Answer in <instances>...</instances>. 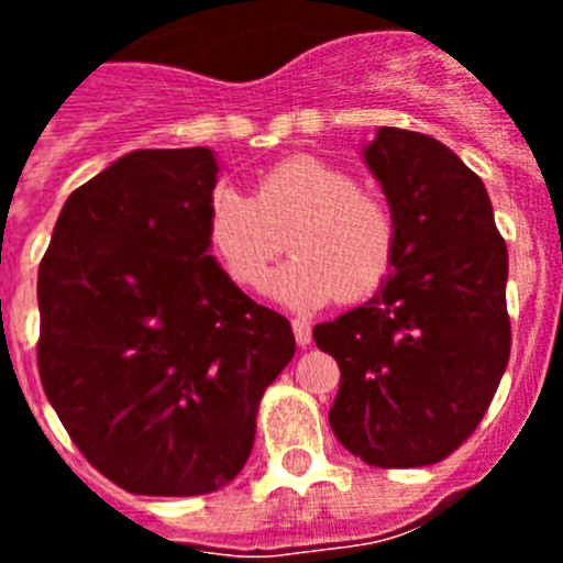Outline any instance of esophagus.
Segmentation results:
<instances>
[{
	"instance_id": "34e87169",
	"label": "esophagus",
	"mask_w": 563,
	"mask_h": 563,
	"mask_svg": "<svg viewBox=\"0 0 563 563\" xmlns=\"http://www.w3.org/2000/svg\"><path fill=\"white\" fill-rule=\"evenodd\" d=\"M292 335H296L298 346H307V343L312 341V330L305 318H296V321H292Z\"/></svg>"
}]
</instances>
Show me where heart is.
Wrapping results in <instances>:
<instances>
[{
    "label": "heart",
    "instance_id": "heart-1",
    "mask_svg": "<svg viewBox=\"0 0 563 563\" xmlns=\"http://www.w3.org/2000/svg\"><path fill=\"white\" fill-rule=\"evenodd\" d=\"M287 230L292 258L273 273L267 290L298 310L327 305L332 296H372L395 265V213L321 157L296 154L276 163L258 177L253 197L228 186L213 191L208 245L239 287L262 285Z\"/></svg>",
    "mask_w": 563,
    "mask_h": 563
}]
</instances>
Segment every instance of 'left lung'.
I'll list each match as a JSON object with an SVG mask.
<instances>
[{"mask_svg": "<svg viewBox=\"0 0 563 563\" xmlns=\"http://www.w3.org/2000/svg\"><path fill=\"white\" fill-rule=\"evenodd\" d=\"M363 161L397 251L366 305L312 330L341 369L330 426L366 465H434L474 434L505 375L507 245L479 177L429 134L380 126Z\"/></svg>", "mask_w": 563, "mask_h": 563, "instance_id": "obj_1", "label": "left lung"}]
</instances>
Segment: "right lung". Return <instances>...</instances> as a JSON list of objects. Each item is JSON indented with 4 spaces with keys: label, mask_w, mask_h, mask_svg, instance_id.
Instances as JSON below:
<instances>
[{
    "label": "right lung",
    "mask_w": 563,
    "mask_h": 563,
    "mask_svg": "<svg viewBox=\"0 0 563 563\" xmlns=\"http://www.w3.org/2000/svg\"><path fill=\"white\" fill-rule=\"evenodd\" d=\"M211 148H141L69 194L38 265V375L89 465L141 496L245 467L290 321L208 256Z\"/></svg>",
    "instance_id": "add662e5"
}]
</instances>
